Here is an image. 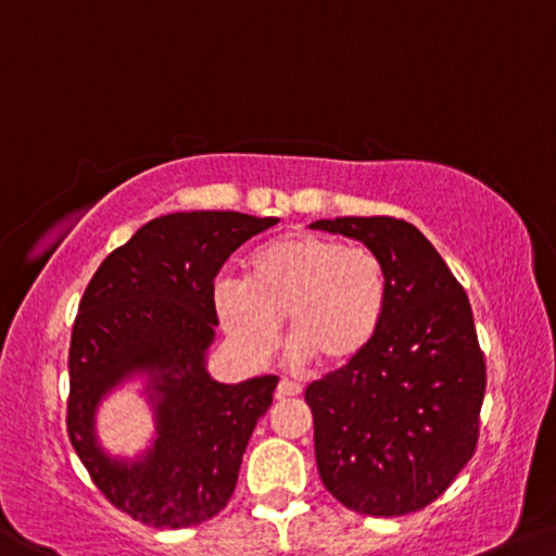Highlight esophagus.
Listing matches in <instances>:
<instances>
[{
    "instance_id": "1",
    "label": "esophagus",
    "mask_w": 556,
    "mask_h": 556,
    "mask_svg": "<svg viewBox=\"0 0 556 556\" xmlns=\"http://www.w3.org/2000/svg\"><path fill=\"white\" fill-rule=\"evenodd\" d=\"M302 386L299 383H294V381H279V386H277V399L279 401H285V399H294V395H302Z\"/></svg>"
}]
</instances>
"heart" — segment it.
<instances>
[{"instance_id":"1","label":"heart","mask_w":556,"mask_h":556,"mask_svg":"<svg viewBox=\"0 0 556 556\" xmlns=\"http://www.w3.org/2000/svg\"><path fill=\"white\" fill-rule=\"evenodd\" d=\"M389 269L368 247L329 235L289 232L252 252L247 281H215V309L227 337L252 358L275 349L281 319L289 358L326 368L354 364L371 349L389 309Z\"/></svg>"}]
</instances>
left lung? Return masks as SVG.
<instances>
[{"mask_svg": "<svg viewBox=\"0 0 556 556\" xmlns=\"http://www.w3.org/2000/svg\"><path fill=\"white\" fill-rule=\"evenodd\" d=\"M389 269V309L364 356L304 393L324 488L358 515L418 513L478 447L484 356L472 309L418 227L395 217L316 219Z\"/></svg>", "mask_w": 556, "mask_h": 556, "instance_id": "8db88e82", "label": "left lung"}]
</instances>
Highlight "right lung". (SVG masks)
<instances>
[{
    "label": "right lung",
    "instance_id": "obj_1",
    "mask_svg": "<svg viewBox=\"0 0 556 556\" xmlns=\"http://www.w3.org/2000/svg\"><path fill=\"white\" fill-rule=\"evenodd\" d=\"M277 223L223 210L155 217L88 281L68 349V440L105 500L138 522L182 530L207 522L232 497L279 378L219 383L207 374L215 277L237 247ZM134 375L149 378L156 440L123 462L98 445L94 410Z\"/></svg>",
    "mask_w": 556,
    "mask_h": 556
}]
</instances>
